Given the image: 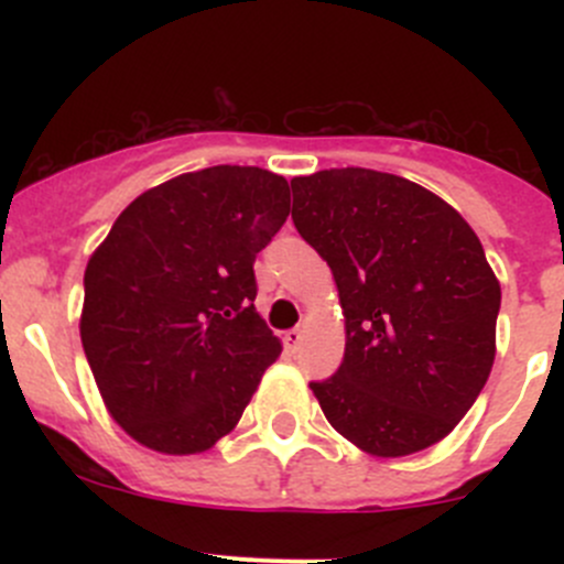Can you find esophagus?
Wrapping results in <instances>:
<instances>
[{"mask_svg": "<svg viewBox=\"0 0 564 564\" xmlns=\"http://www.w3.org/2000/svg\"><path fill=\"white\" fill-rule=\"evenodd\" d=\"M283 344H286V349L294 355V351L300 349V344H303V329H300V327L289 329V333L283 335Z\"/></svg>", "mask_w": 564, "mask_h": 564, "instance_id": "esophagus-1", "label": "esophagus"}]
</instances>
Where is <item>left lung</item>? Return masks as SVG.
<instances>
[{
    "instance_id": "left-lung-1",
    "label": "left lung",
    "mask_w": 564,
    "mask_h": 564,
    "mask_svg": "<svg viewBox=\"0 0 564 564\" xmlns=\"http://www.w3.org/2000/svg\"><path fill=\"white\" fill-rule=\"evenodd\" d=\"M292 220L329 264L346 316L338 371L311 382L324 417L371 456L445 440L497 355L499 281L436 193L373 169L292 180Z\"/></svg>"
}]
</instances>
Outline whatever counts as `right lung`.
<instances>
[{"label": "right lung", "instance_id": "right-lung-1", "mask_svg": "<svg viewBox=\"0 0 564 564\" xmlns=\"http://www.w3.org/2000/svg\"><path fill=\"white\" fill-rule=\"evenodd\" d=\"M289 182L213 166L141 193L84 272L82 344L111 417L144 447L204 453L240 423L281 340L256 314V253Z\"/></svg>", "mask_w": 564, "mask_h": 564}]
</instances>
